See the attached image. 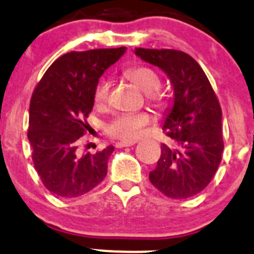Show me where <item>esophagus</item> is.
<instances>
[{
	"label": "esophagus",
	"mask_w": 254,
	"mask_h": 254,
	"mask_svg": "<svg viewBox=\"0 0 254 254\" xmlns=\"http://www.w3.org/2000/svg\"><path fill=\"white\" fill-rule=\"evenodd\" d=\"M135 144V141H118L115 144L116 148H125V146H132Z\"/></svg>",
	"instance_id": "obj_1"
}]
</instances>
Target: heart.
Returning <instances> with one entry per match:
<instances>
[{
  "label": "heart",
  "mask_w": 254,
  "mask_h": 254,
  "mask_svg": "<svg viewBox=\"0 0 254 254\" xmlns=\"http://www.w3.org/2000/svg\"><path fill=\"white\" fill-rule=\"evenodd\" d=\"M127 76L138 85L146 95L154 106L164 109L167 105L164 96L158 90L162 86L159 73L148 66H134L127 70ZM109 99V82L101 80L94 89V103L98 106L104 105ZM151 123V116L148 113L120 114L105 125L106 134L113 139L123 141H134L140 138L143 129Z\"/></svg>",
  "instance_id": "obj_1"
}]
</instances>
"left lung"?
<instances>
[{
	"mask_svg": "<svg viewBox=\"0 0 254 254\" xmlns=\"http://www.w3.org/2000/svg\"><path fill=\"white\" fill-rule=\"evenodd\" d=\"M135 54L162 68L174 87V104L163 125L174 146L162 144L149 179L169 198H190L210 183L222 160L220 104L203 68L186 52L136 47Z\"/></svg>",
	"mask_w": 254,
	"mask_h": 254,
	"instance_id": "1",
	"label": "left lung"
}]
</instances>
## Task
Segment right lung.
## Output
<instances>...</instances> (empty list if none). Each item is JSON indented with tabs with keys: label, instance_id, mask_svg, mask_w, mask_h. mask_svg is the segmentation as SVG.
Masks as SVG:
<instances>
[{
	"label": "right lung",
	"instance_id": "1",
	"mask_svg": "<svg viewBox=\"0 0 254 254\" xmlns=\"http://www.w3.org/2000/svg\"><path fill=\"white\" fill-rule=\"evenodd\" d=\"M127 47L71 51L52 63L30 101L27 138L32 162L45 188L76 198L98 187L108 173L114 146L80 156L79 140L90 129L94 89L104 71Z\"/></svg>",
	"mask_w": 254,
	"mask_h": 254
}]
</instances>
